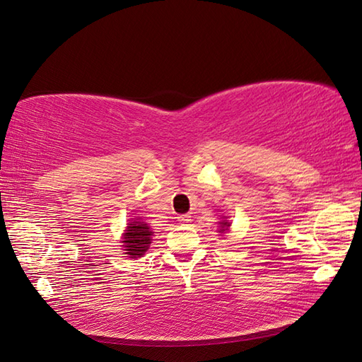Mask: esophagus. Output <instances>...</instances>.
I'll return each instance as SVG.
<instances>
[{
    "label": "esophagus",
    "instance_id": "obj_1",
    "mask_svg": "<svg viewBox=\"0 0 362 362\" xmlns=\"http://www.w3.org/2000/svg\"><path fill=\"white\" fill-rule=\"evenodd\" d=\"M178 221L181 223V224H189L192 220H190V215L189 214H184V215H180L178 216Z\"/></svg>",
    "mask_w": 362,
    "mask_h": 362
}]
</instances>
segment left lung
<instances>
[{
  "mask_svg": "<svg viewBox=\"0 0 362 362\" xmlns=\"http://www.w3.org/2000/svg\"><path fill=\"white\" fill-rule=\"evenodd\" d=\"M229 226H230V223L228 220L220 221V232H226L229 229Z\"/></svg>",
  "mask_w": 362,
  "mask_h": 362,
  "instance_id": "1",
  "label": "left lung"
}]
</instances>
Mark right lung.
Here are the masks:
<instances>
[{
  "instance_id": "right-lung-1",
  "label": "right lung",
  "mask_w": 362,
  "mask_h": 362,
  "mask_svg": "<svg viewBox=\"0 0 362 362\" xmlns=\"http://www.w3.org/2000/svg\"><path fill=\"white\" fill-rule=\"evenodd\" d=\"M153 234L155 232L150 229L146 221H142L141 218H132L128 221V226L122 237V246L125 247V254L130 257V259L142 257L150 247Z\"/></svg>"
}]
</instances>
